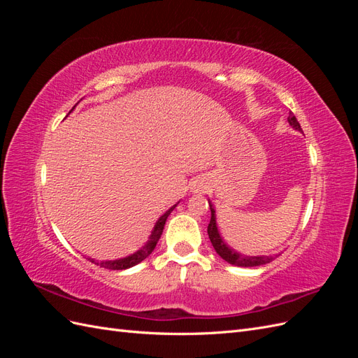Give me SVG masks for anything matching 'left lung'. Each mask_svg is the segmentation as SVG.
Wrapping results in <instances>:
<instances>
[{
	"instance_id": "left-lung-1",
	"label": "left lung",
	"mask_w": 358,
	"mask_h": 358,
	"mask_svg": "<svg viewBox=\"0 0 358 358\" xmlns=\"http://www.w3.org/2000/svg\"><path fill=\"white\" fill-rule=\"evenodd\" d=\"M288 122L292 128L299 129V131H301L300 128V124L297 122L296 116L292 115L289 112V116H288ZM209 206H210V222L208 225V234H209V239L215 248L216 254H218L222 259H225L227 263L230 264H234V266H239V267H255V266H262V264H266V263H270L272 259H275L273 257H245L239 252H236L234 249L229 248L225 245V242L222 241V237L218 231V225H216V215H215V209L212 203L209 201Z\"/></svg>"
}]
</instances>
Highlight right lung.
Here are the masks:
<instances>
[{
    "label": "right lung",
    "instance_id": "add662e5",
    "mask_svg": "<svg viewBox=\"0 0 358 358\" xmlns=\"http://www.w3.org/2000/svg\"><path fill=\"white\" fill-rule=\"evenodd\" d=\"M176 206H178V204L171 206V208H170L164 215L159 216V220L157 221L152 233H150V236H149V241L146 242V245H145L143 248H140L137 252H134V254H131V255H128V257H125V258L113 259V262H112V259H110V262H95L94 258H88V259H90L91 263H94V264H96V266H100V267H104V268H109V270H124V268H129V267H133V266L138 264L140 262H143V259H145L146 257H149L150 252H152L154 249H155V246H157V243H158V241H159V237H161V234H162V230H164V224H166V221H167V218H169V215L173 212V209H175Z\"/></svg>",
    "mask_w": 358,
    "mask_h": 358
}]
</instances>
